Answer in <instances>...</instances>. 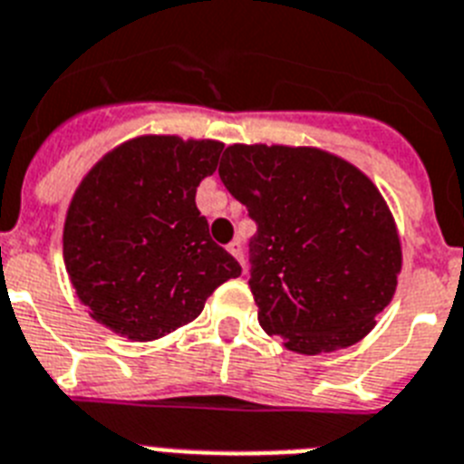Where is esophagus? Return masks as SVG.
Wrapping results in <instances>:
<instances>
[{"instance_id": "34e87169", "label": "esophagus", "mask_w": 464, "mask_h": 464, "mask_svg": "<svg viewBox=\"0 0 464 464\" xmlns=\"http://www.w3.org/2000/svg\"><path fill=\"white\" fill-rule=\"evenodd\" d=\"M226 250L231 252V255L236 256V259H238V262L243 264V266H245V259H243V243H240V240H233V243L228 245V247H226Z\"/></svg>"}]
</instances>
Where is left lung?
<instances>
[{
    "label": "left lung",
    "instance_id": "obj_1",
    "mask_svg": "<svg viewBox=\"0 0 464 464\" xmlns=\"http://www.w3.org/2000/svg\"><path fill=\"white\" fill-rule=\"evenodd\" d=\"M219 177L256 224L250 290L259 325L290 352H333L392 302L401 243L371 179L318 148L228 146Z\"/></svg>",
    "mask_w": 464,
    "mask_h": 464
}]
</instances>
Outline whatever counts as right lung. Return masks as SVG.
I'll use <instances>...</instances> for the list:
<instances>
[{
    "label": "right lung",
    "mask_w": 464,
    "mask_h": 464,
    "mask_svg": "<svg viewBox=\"0 0 464 464\" xmlns=\"http://www.w3.org/2000/svg\"><path fill=\"white\" fill-rule=\"evenodd\" d=\"M219 141L139 136L99 160L70 202L63 259L89 316L134 342L200 316L240 264L209 238L196 190Z\"/></svg>",
    "instance_id": "add662e5"
}]
</instances>
